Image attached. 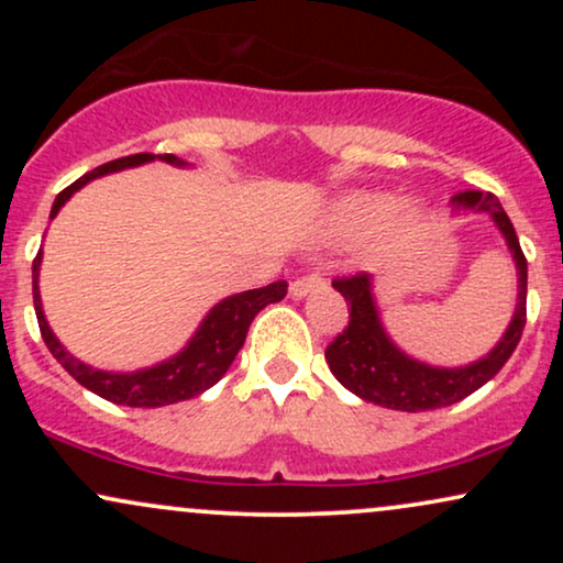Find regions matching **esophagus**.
Here are the masks:
<instances>
[{
    "mask_svg": "<svg viewBox=\"0 0 563 563\" xmlns=\"http://www.w3.org/2000/svg\"><path fill=\"white\" fill-rule=\"evenodd\" d=\"M322 286H325V277L320 273H307L290 283V296H294V299H301V296H307L309 290H318Z\"/></svg>",
    "mask_w": 563,
    "mask_h": 563,
    "instance_id": "esophagus-1",
    "label": "esophagus"
}]
</instances>
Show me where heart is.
<instances>
[{
  "mask_svg": "<svg viewBox=\"0 0 563 563\" xmlns=\"http://www.w3.org/2000/svg\"><path fill=\"white\" fill-rule=\"evenodd\" d=\"M399 211V200L386 192H354L333 211V232L339 238H363L389 224ZM405 211V209H402ZM410 214H405V219Z\"/></svg>",
  "mask_w": 563,
  "mask_h": 563,
  "instance_id": "obj_1",
  "label": "heart"
}]
</instances>
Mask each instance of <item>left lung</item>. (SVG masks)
<instances>
[{"label":"left lung","mask_w":563,"mask_h":563,"mask_svg":"<svg viewBox=\"0 0 563 563\" xmlns=\"http://www.w3.org/2000/svg\"><path fill=\"white\" fill-rule=\"evenodd\" d=\"M452 203L455 209L487 211L506 238L516 262V275H519V299H516L514 320L487 357L463 367H434L407 357L386 335L376 299H373L371 275L357 273L352 277H335L333 288L344 296L352 309H349V325L328 344L325 360L333 376L365 402L405 412L455 405L482 389L489 378H495L519 344L527 322V260L514 224L493 192H457Z\"/></svg>","instance_id":"left-lung-1"}]
</instances>
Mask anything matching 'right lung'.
I'll list each match as a JSON object with an SVG mask.
<instances>
[{
  "mask_svg": "<svg viewBox=\"0 0 563 563\" xmlns=\"http://www.w3.org/2000/svg\"><path fill=\"white\" fill-rule=\"evenodd\" d=\"M153 158L166 161V164H174V166H185V161L172 156V153H164V156H153V153H134V156L108 161V164L97 166V169L84 174V177L76 179L74 185H68L66 190L55 198L49 219L60 211V206L66 203L79 187L92 183L95 177L121 172L126 169V166L147 164V161ZM38 264H42V251H38L34 260V309H36L38 331H42L44 344H47L49 352H53L57 363L79 380L84 389L95 391L97 397L108 399V402L126 405V407L174 405V402H183V399L198 397V394H203L209 386H214L217 380L230 371L235 354L241 352L251 320H254L267 303L280 301L288 290L286 280H277L264 288L243 290V294L228 296V299L219 301L217 307L206 314L196 335L190 339V344H187L179 354H174L172 360H166V363H158L153 367H145V371L108 373V371H95V367L84 365L81 360H76L74 354H70L68 349L55 339V333L49 331L47 320H44L42 296H38Z\"/></svg>",
  "mask_w": 563,
  "mask_h": 563,
  "instance_id": "obj_1",
  "label": "right lung"
}]
</instances>
